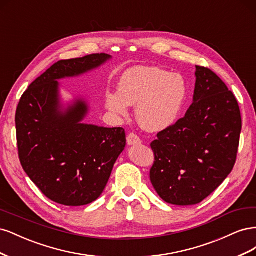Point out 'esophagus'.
I'll return each instance as SVG.
<instances>
[{
    "label": "esophagus",
    "mask_w": 256,
    "mask_h": 256,
    "mask_svg": "<svg viewBox=\"0 0 256 256\" xmlns=\"http://www.w3.org/2000/svg\"><path fill=\"white\" fill-rule=\"evenodd\" d=\"M127 143H128V145H138V144L142 143V140L136 134L131 132L127 136Z\"/></svg>",
    "instance_id": "esophagus-1"
}]
</instances>
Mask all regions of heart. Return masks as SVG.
I'll use <instances>...</instances> for the list:
<instances>
[{"label": "heart", "instance_id": "b5f03b06", "mask_svg": "<svg viewBox=\"0 0 256 256\" xmlns=\"http://www.w3.org/2000/svg\"><path fill=\"white\" fill-rule=\"evenodd\" d=\"M187 95V83L180 74L159 67L136 66L122 74L118 92L108 95L106 106L122 116L128 115V106H136L141 126L159 131L176 122Z\"/></svg>", "mask_w": 256, "mask_h": 256}]
</instances>
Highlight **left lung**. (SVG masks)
I'll use <instances>...</instances> for the list:
<instances>
[{"label":"left lung","mask_w":256,"mask_h":256,"mask_svg":"<svg viewBox=\"0 0 256 256\" xmlns=\"http://www.w3.org/2000/svg\"><path fill=\"white\" fill-rule=\"evenodd\" d=\"M196 67L193 104L150 143V182L162 200L180 206L200 203L224 182L235 166L242 132L233 92L210 69Z\"/></svg>","instance_id":"obj_1"}]
</instances>
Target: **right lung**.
<instances>
[{
	"label": "right lung",
	"instance_id": "add662e5",
	"mask_svg": "<svg viewBox=\"0 0 256 256\" xmlns=\"http://www.w3.org/2000/svg\"><path fill=\"white\" fill-rule=\"evenodd\" d=\"M111 56L106 53L62 60L30 84L16 111L18 154L24 172L44 194L66 206H82L104 192L126 146L125 129L82 124L81 100L62 113L58 82L86 72Z\"/></svg>",
	"mask_w": 256,
	"mask_h": 256
}]
</instances>
